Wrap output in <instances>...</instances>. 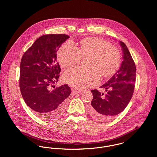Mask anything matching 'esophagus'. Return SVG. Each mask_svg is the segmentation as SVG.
<instances>
[{
    "instance_id": "34e87169",
    "label": "esophagus",
    "mask_w": 157,
    "mask_h": 157,
    "mask_svg": "<svg viewBox=\"0 0 157 157\" xmlns=\"http://www.w3.org/2000/svg\"><path fill=\"white\" fill-rule=\"evenodd\" d=\"M75 93H80V92H82V90H73Z\"/></svg>"
}]
</instances>
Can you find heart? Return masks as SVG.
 <instances>
[{"label": "heart", "instance_id": "1", "mask_svg": "<svg viewBox=\"0 0 157 157\" xmlns=\"http://www.w3.org/2000/svg\"><path fill=\"white\" fill-rule=\"evenodd\" d=\"M82 57H89L88 69L73 68L65 71L63 81L78 89L92 87L100 82V74L109 78L118 71L121 64L119 50L100 38L88 37L83 39L78 48L71 41L60 46L57 59L60 66L67 69L78 65Z\"/></svg>", "mask_w": 157, "mask_h": 157}]
</instances>
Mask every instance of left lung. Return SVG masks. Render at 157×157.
Segmentation results:
<instances>
[{"label": "left lung", "mask_w": 157, "mask_h": 157, "mask_svg": "<svg viewBox=\"0 0 157 157\" xmlns=\"http://www.w3.org/2000/svg\"><path fill=\"white\" fill-rule=\"evenodd\" d=\"M123 60L119 70L100 88L107 92L101 94L91 90L93 99L90 108V114L96 118L107 121L124 111L129 103L134 90L136 67L133 59L123 42L120 41Z\"/></svg>", "instance_id": "left-lung-1"}]
</instances>
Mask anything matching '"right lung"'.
Segmentation results:
<instances>
[{
	"label": "right lung",
	"instance_id": "add662e5",
	"mask_svg": "<svg viewBox=\"0 0 157 157\" xmlns=\"http://www.w3.org/2000/svg\"><path fill=\"white\" fill-rule=\"evenodd\" d=\"M69 37L66 34H47L37 39L23 55L19 86L23 98L42 119L53 120L64 112L71 90L65 84L55 88L61 69L57 52ZM54 87L53 90L52 88Z\"/></svg>",
	"mask_w": 157,
	"mask_h": 157
}]
</instances>
